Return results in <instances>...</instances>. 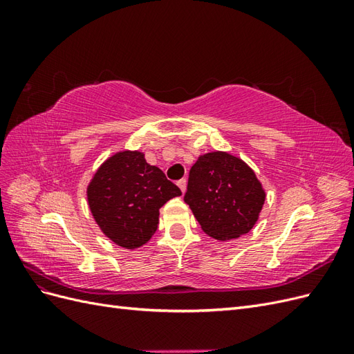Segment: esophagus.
I'll list each match as a JSON object with an SVG mask.
<instances>
[{
	"mask_svg": "<svg viewBox=\"0 0 354 354\" xmlns=\"http://www.w3.org/2000/svg\"><path fill=\"white\" fill-rule=\"evenodd\" d=\"M177 186L180 187V190H181V194L185 195V192H186V187H187V181H186V178H183V180H180L178 183H177Z\"/></svg>",
	"mask_w": 354,
	"mask_h": 354,
	"instance_id": "34e87169",
	"label": "esophagus"
}]
</instances>
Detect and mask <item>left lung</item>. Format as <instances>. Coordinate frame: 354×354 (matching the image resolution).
<instances>
[{
    "label": "left lung",
    "mask_w": 354,
    "mask_h": 354,
    "mask_svg": "<svg viewBox=\"0 0 354 354\" xmlns=\"http://www.w3.org/2000/svg\"><path fill=\"white\" fill-rule=\"evenodd\" d=\"M264 201L266 190L254 169L229 152L203 153L190 168L185 202L214 239L230 241L248 233Z\"/></svg>",
    "instance_id": "left-lung-1"
}]
</instances>
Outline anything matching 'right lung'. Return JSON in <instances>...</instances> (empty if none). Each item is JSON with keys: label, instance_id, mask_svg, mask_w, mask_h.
Returning <instances> with one entry per match:
<instances>
[{"label": "right lung", "instance_id": "1", "mask_svg": "<svg viewBox=\"0 0 354 354\" xmlns=\"http://www.w3.org/2000/svg\"><path fill=\"white\" fill-rule=\"evenodd\" d=\"M181 190L140 151H120L97 168L87 201L102 233L125 250L146 245L159 224V208Z\"/></svg>", "mask_w": 354, "mask_h": 354}]
</instances>
